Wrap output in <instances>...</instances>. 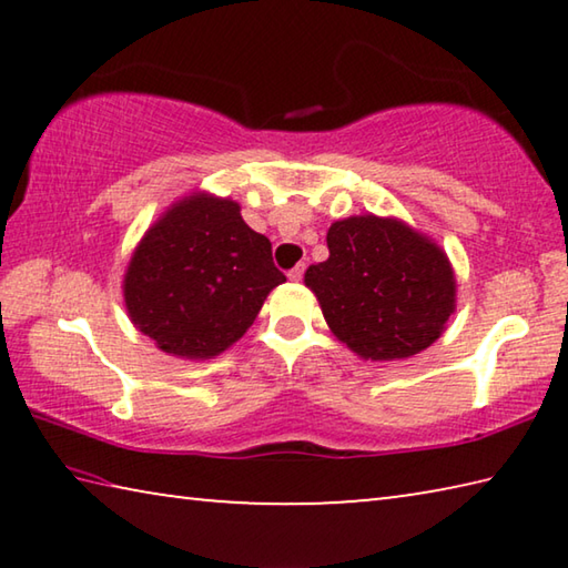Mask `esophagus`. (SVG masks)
<instances>
[{"instance_id": "esophagus-1", "label": "esophagus", "mask_w": 568, "mask_h": 568, "mask_svg": "<svg viewBox=\"0 0 568 568\" xmlns=\"http://www.w3.org/2000/svg\"><path fill=\"white\" fill-rule=\"evenodd\" d=\"M303 273H305V265L301 263V265H295L293 271H287V277H291L293 283H297V281H301V277H303Z\"/></svg>"}]
</instances>
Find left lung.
<instances>
[{
    "instance_id": "8db88e82",
    "label": "left lung",
    "mask_w": 568,
    "mask_h": 568,
    "mask_svg": "<svg viewBox=\"0 0 568 568\" xmlns=\"http://www.w3.org/2000/svg\"><path fill=\"white\" fill-rule=\"evenodd\" d=\"M328 261L305 271L331 333L363 361H398L426 351L456 311V275L446 250L400 217L335 220Z\"/></svg>"
}]
</instances>
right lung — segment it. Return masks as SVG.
I'll use <instances>...</instances> for the list:
<instances>
[{"instance_id": "right-lung-1", "label": "right lung", "mask_w": 568, "mask_h": 568, "mask_svg": "<svg viewBox=\"0 0 568 568\" xmlns=\"http://www.w3.org/2000/svg\"><path fill=\"white\" fill-rule=\"evenodd\" d=\"M281 283L271 240L247 227L235 200L195 190L134 245L122 295L134 328L162 353L207 361L243 338Z\"/></svg>"}]
</instances>
